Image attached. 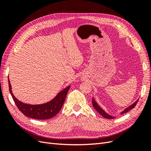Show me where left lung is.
<instances>
[{"label": "left lung", "instance_id": "8db88e82", "mask_svg": "<svg viewBox=\"0 0 151 151\" xmlns=\"http://www.w3.org/2000/svg\"><path fill=\"white\" fill-rule=\"evenodd\" d=\"M138 101H139V99H137L135 102H134L133 104H131L130 106L127 107L126 109H125L124 110H123L122 112H121V114L125 113L129 111V110H130V109H133L134 108H135V106H136V104H137V103H138ZM92 102H93L92 103H93V107L94 108V109H95L96 110L99 114H101V115L104 118H108V119H113V118H115V116H112V115H109V114H108L107 113L105 112V111L103 110V109L99 106V105L98 104V103H97L96 102V101L94 100V98H93Z\"/></svg>", "mask_w": 151, "mask_h": 151}]
</instances>
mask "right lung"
Listing matches in <instances>:
<instances>
[{"instance_id": "right-lung-1", "label": "right lung", "mask_w": 151, "mask_h": 151, "mask_svg": "<svg viewBox=\"0 0 151 151\" xmlns=\"http://www.w3.org/2000/svg\"><path fill=\"white\" fill-rule=\"evenodd\" d=\"M8 82L10 93L18 109L25 116L36 120H46L55 116L61 109L64 103L67 92L70 88V86H67L64 89L59 92L51 101L46 103L29 104L20 101L14 96L12 92L10 81L9 79Z\"/></svg>"}]
</instances>
